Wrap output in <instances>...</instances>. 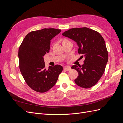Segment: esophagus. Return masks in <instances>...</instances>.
Listing matches in <instances>:
<instances>
[{"mask_svg": "<svg viewBox=\"0 0 123 123\" xmlns=\"http://www.w3.org/2000/svg\"><path fill=\"white\" fill-rule=\"evenodd\" d=\"M64 70H65L67 71H70L71 70V67L70 66H65L64 67Z\"/></svg>", "mask_w": 123, "mask_h": 123, "instance_id": "obj_1", "label": "esophagus"}]
</instances>
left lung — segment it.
Wrapping results in <instances>:
<instances>
[{
	"mask_svg": "<svg viewBox=\"0 0 123 123\" xmlns=\"http://www.w3.org/2000/svg\"><path fill=\"white\" fill-rule=\"evenodd\" d=\"M62 35L76 42L78 53L85 57L84 64L73 65L79 76L74 80L79 86L89 88L94 86L102 76L108 59L105 41L98 32L86 27L72 28Z\"/></svg>",
	"mask_w": 123,
	"mask_h": 123,
	"instance_id": "left-lung-1",
	"label": "left lung"
}]
</instances>
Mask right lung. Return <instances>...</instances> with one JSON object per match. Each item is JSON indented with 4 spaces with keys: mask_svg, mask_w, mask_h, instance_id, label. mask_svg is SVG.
Wrapping results in <instances>:
<instances>
[{
    "mask_svg": "<svg viewBox=\"0 0 123 123\" xmlns=\"http://www.w3.org/2000/svg\"><path fill=\"white\" fill-rule=\"evenodd\" d=\"M61 30L43 29L29 33L19 47V69L26 83L33 90L44 93L56 83L62 71L61 65L45 68L43 56L50 49L51 40Z\"/></svg>",
    "mask_w": 123,
    "mask_h": 123,
    "instance_id": "1",
    "label": "right lung"
}]
</instances>
